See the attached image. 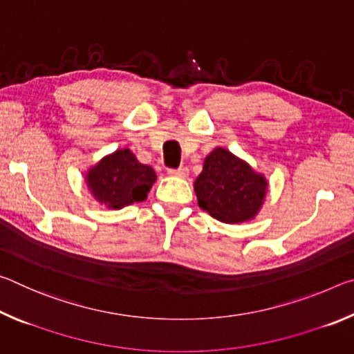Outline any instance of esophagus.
<instances>
[{
	"label": "esophagus",
	"mask_w": 354,
	"mask_h": 354,
	"mask_svg": "<svg viewBox=\"0 0 354 354\" xmlns=\"http://www.w3.org/2000/svg\"><path fill=\"white\" fill-rule=\"evenodd\" d=\"M169 173H170V175H173V176L185 178V176L189 175V170H187V167H179V169H170Z\"/></svg>",
	"instance_id": "obj_1"
}]
</instances>
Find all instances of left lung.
<instances>
[{
  "instance_id": "obj_1",
  "label": "left lung",
  "mask_w": 354,
  "mask_h": 354,
  "mask_svg": "<svg viewBox=\"0 0 354 354\" xmlns=\"http://www.w3.org/2000/svg\"><path fill=\"white\" fill-rule=\"evenodd\" d=\"M267 181L251 167L223 148H215L205 159L195 181L198 206L223 223L253 218L266 196Z\"/></svg>"
}]
</instances>
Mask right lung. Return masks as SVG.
Here are the masks:
<instances>
[{"instance_id":"right-lung-1","label":"right lung","mask_w":354,"mask_h":354,"mask_svg":"<svg viewBox=\"0 0 354 354\" xmlns=\"http://www.w3.org/2000/svg\"><path fill=\"white\" fill-rule=\"evenodd\" d=\"M154 181V170L140 164L129 149H118L107 156L87 175L95 198L111 209L143 201Z\"/></svg>"}]
</instances>
